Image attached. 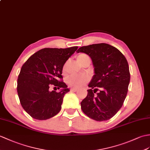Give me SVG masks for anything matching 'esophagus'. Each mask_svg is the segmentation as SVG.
<instances>
[{
  "label": "esophagus",
  "mask_w": 150,
  "mask_h": 150,
  "mask_svg": "<svg viewBox=\"0 0 150 150\" xmlns=\"http://www.w3.org/2000/svg\"><path fill=\"white\" fill-rule=\"evenodd\" d=\"M70 90H71V91H74V92H76V91H78L77 89H74V88H72Z\"/></svg>",
  "instance_id": "34e87169"
}]
</instances>
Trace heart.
Returning <instances> with one entry per match:
<instances>
[{
    "mask_svg": "<svg viewBox=\"0 0 150 150\" xmlns=\"http://www.w3.org/2000/svg\"><path fill=\"white\" fill-rule=\"evenodd\" d=\"M76 60L83 67H84L86 64L90 62V59L88 55L83 53H81L76 55ZM68 65V61H67L64 62L62 68V71L63 74H67ZM89 76L87 75L73 76L68 79L67 83L68 86L71 87V88L74 89H79L88 83L89 81Z\"/></svg>",
    "mask_w": 150,
    "mask_h": 150,
    "instance_id": "obj_1",
    "label": "heart"
}]
</instances>
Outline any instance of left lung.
<instances>
[{
	"mask_svg": "<svg viewBox=\"0 0 150 150\" xmlns=\"http://www.w3.org/2000/svg\"><path fill=\"white\" fill-rule=\"evenodd\" d=\"M76 52L88 54L95 67V75L88 85L91 89L81 103L83 112L96 121L109 120L121 109L127 95L130 74L127 59L107 43L83 46Z\"/></svg>",
	"mask_w": 150,
	"mask_h": 150,
	"instance_id": "left-lung-1",
	"label": "left lung"
}]
</instances>
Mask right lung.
I'll use <instances>...</instances> for the list:
<instances>
[{
	"mask_svg": "<svg viewBox=\"0 0 150 150\" xmlns=\"http://www.w3.org/2000/svg\"><path fill=\"white\" fill-rule=\"evenodd\" d=\"M77 48H45L22 65L17 80V92L23 109L34 119H50L61 110L64 96L69 91L61 81L62 68ZM52 85L62 90L50 92Z\"/></svg>",
	"mask_w": 150,
	"mask_h": 150,
	"instance_id": "add662e5",
	"label": "right lung"
}]
</instances>
